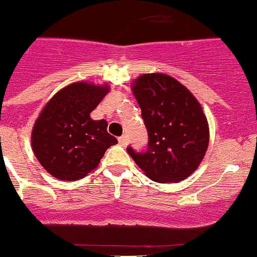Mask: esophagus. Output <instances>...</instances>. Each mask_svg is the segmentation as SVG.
Listing matches in <instances>:
<instances>
[{
  "label": "esophagus",
  "mask_w": 257,
  "mask_h": 257,
  "mask_svg": "<svg viewBox=\"0 0 257 257\" xmlns=\"http://www.w3.org/2000/svg\"><path fill=\"white\" fill-rule=\"evenodd\" d=\"M118 142H119V144L123 145V147H126L127 144H128V142H130V139H128V136L127 135H122L118 138Z\"/></svg>",
  "instance_id": "1"
}]
</instances>
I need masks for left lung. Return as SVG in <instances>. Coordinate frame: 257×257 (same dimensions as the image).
I'll list each match as a JSON object with an SVG mask.
<instances>
[{
    "mask_svg": "<svg viewBox=\"0 0 257 257\" xmlns=\"http://www.w3.org/2000/svg\"><path fill=\"white\" fill-rule=\"evenodd\" d=\"M133 92L148 131V147L127 153L157 183H178L196 171L210 142L207 118L185 86L163 73L138 77Z\"/></svg>",
    "mask_w": 257,
    "mask_h": 257,
    "instance_id": "1",
    "label": "left lung"
}]
</instances>
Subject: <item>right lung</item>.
<instances>
[{
  "label": "right lung",
  "mask_w": 257,
  "mask_h": 257,
  "mask_svg": "<svg viewBox=\"0 0 257 257\" xmlns=\"http://www.w3.org/2000/svg\"><path fill=\"white\" fill-rule=\"evenodd\" d=\"M108 92V85L74 82L56 92L41 110L32 130V149L54 178H85L96 169L106 149L117 144L106 131L108 122L90 117Z\"/></svg>",
  "instance_id": "right-lung-1"
}]
</instances>
